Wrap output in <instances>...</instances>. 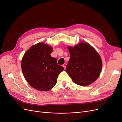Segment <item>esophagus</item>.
<instances>
[{
  "label": "esophagus",
  "instance_id": "esophagus-1",
  "mask_svg": "<svg viewBox=\"0 0 122 122\" xmlns=\"http://www.w3.org/2000/svg\"><path fill=\"white\" fill-rule=\"evenodd\" d=\"M62 66H63V67L64 68H66V63L63 64V65H62Z\"/></svg>",
  "mask_w": 122,
  "mask_h": 122
}]
</instances>
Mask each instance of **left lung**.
Instances as JSON below:
<instances>
[{"label":"left lung","instance_id":"8db88e82","mask_svg":"<svg viewBox=\"0 0 122 122\" xmlns=\"http://www.w3.org/2000/svg\"><path fill=\"white\" fill-rule=\"evenodd\" d=\"M70 59L66 71L76 84L87 86L99 77L102 62L97 51L88 43H80L74 47H68Z\"/></svg>","mask_w":122,"mask_h":122}]
</instances>
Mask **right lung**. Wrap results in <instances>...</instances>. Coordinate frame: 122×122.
<instances>
[{
    "label": "right lung",
    "instance_id": "obj_1",
    "mask_svg": "<svg viewBox=\"0 0 122 122\" xmlns=\"http://www.w3.org/2000/svg\"><path fill=\"white\" fill-rule=\"evenodd\" d=\"M53 48L42 43L33 46L24 55L21 68L24 78L33 88L48 91L56 84L57 79L64 68L51 56Z\"/></svg>",
    "mask_w": 122,
    "mask_h": 122
}]
</instances>
